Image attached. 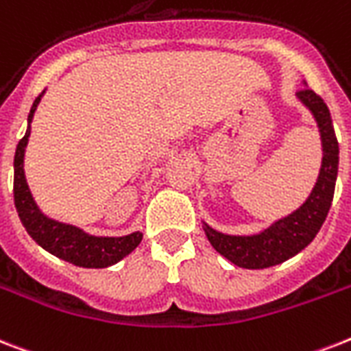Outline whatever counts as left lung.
I'll list each match as a JSON object with an SVG mask.
<instances>
[{
	"label": "left lung",
	"instance_id": "obj_1",
	"mask_svg": "<svg viewBox=\"0 0 351 351\" xmlns=\"http://www.w3.org/2000/svg\"><path fill=\"white\" fill-rule=\"evenodd\" d=\"M298 99L314 115L323 146V160L317 182L304 204L294 213L270 223L258 234H223L204 221L205 236L216 252H220L223 258L241 269H269L290 259L312 243L328 216L339 169L337 136L333 131L328 106L317 93L310 88H303L298 92Z\"/></svg>",
	"mask_w": 351,
	"mask_h": 351
}]
</instances>
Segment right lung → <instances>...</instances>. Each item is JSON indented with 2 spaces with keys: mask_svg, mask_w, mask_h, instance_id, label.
<instances>
[{
  "mask_svg": "<svg viewBox=\"0 0 351 351\" xmlns=\"http://www.w3.org/2000/svg\"><path fill=\"white\" fill-rule=\"evenodd\" d=\"M43 95L45 92L37 97L30 108L27 133L19 141L14 156V202L19 220L28 234L32 236V240L56 258L84 269H106L119 263L138 247L142 241V232L135 230L128 236H93L75 225L53 220L39 209L25 176V149L30 136L34 113Z\"/></svg>",
  "mask_w": 351,
  "mask_h": 351,
  "instance_id": "1",
  "label": "right lung"
}]
</instances>
